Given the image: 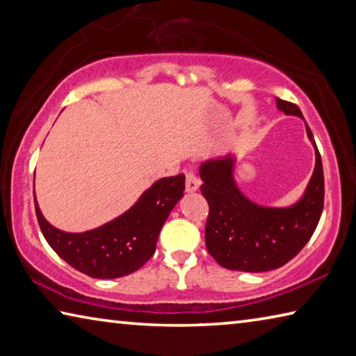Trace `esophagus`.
Wrapping results in <instances>:
<instances>
[{"instance_id": "1", "label": "esophagus", "mask_w": 356, "mask_h": 356, "mask_svg": "<svg viewBox=\"0 0 356 356\" xmlns=\"http://www.w3.org/2000/svg\"><path fill=\"white\" fill-rule=\"evenodd\" d=\"M200 185H201V182H200V179L195 176V172H191V171L186 172V184H185L186 191L195 193V191H197V188H200Z\"/></svg>"}]
</instances>
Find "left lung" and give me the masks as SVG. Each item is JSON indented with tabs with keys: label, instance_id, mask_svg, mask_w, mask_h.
Segmentation results:
<instances>
[{
	"label": "left lung",
	"instance_id": "obj_1",
	"mask_svg": "<svg viewBox=\"0 0 356 356\" xmlns=\"http://www.w3.org/2000/svg\"><path fill=\"white\" fill-rule=\"evenodd\" d=\"M287 116L303 119L300 108L276 99ZM306 134L316 150V166L303 196L287 207L259 206L240 191L234 177L236 155L202 161L201 193L209 202L206 246L221 267L261 273L280 268L309 242L323 210V168L311 129Z\"/></svg>",
	"mask_w": 356,
	"mask_h": 356
}]
</instances>
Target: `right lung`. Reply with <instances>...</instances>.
<instances>
[{
  "mask_svg": "<svg viewBox=\"0 0 356 356\" xmlns=\"http://www.w3.org/2000/svg\"><path fill=\"white\" fill-rule=\"evenodd\" d=\"M184 190V174L159 179L127 212L78 234L51 226L42 215L35 196L34 206L40 231L59 257L91 278L114 280L136 272L152 257L161 227L182 200Z\"/></svg>",
  "mask_w": 356,
  "mask_h": 356,
  "instance_id": "add662e5",
  "label": "right lung"
}]
</instances>
